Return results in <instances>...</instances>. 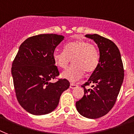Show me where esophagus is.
<instances>
[{"instance_id":"esophagus-1","label":"esophagus","mask_w":134,"mask_h":134,"mask_svg":"<svg viewBox=\"0 0 134 134\" xmlns=\"http://www.w3.org/2000/svg\"><path fill=\"white\" fill-rule=\"evenodd\" d=\"M77 87L76 84H74V83H71L70 84V88L71 89H74Z\"/></svg>"}]
</instances>
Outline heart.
Segmentation results:
<instances>
[{"mask_svg":"<svg viewBox=\"0 0 134 134\" xmlns=\"http://www.w3.org/2000/svg\"><path fill=\"white\" fill-rule=\"evenodd\" d=\"M54 63L60 68L65 69L72 60L74 65L62 73L65 79L76 81L82 78L84 71L91 74L96 69L99 61V54L94 45L82 40L69 42L64 46V52L54 51Z\"/></svg>","mask_w":134,"mask_h":134,"instance_id":"obj_1","label":"heart"}]
</instances>
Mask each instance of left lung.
Masks as SVG:
<instances>
[{"label": "left lung", "mask_w": 134, "mask_h": 134, "mask_svg": "<svg viewBox=\"0 0 134 134\" xmlns=\"http://www.w3.org/2000/svg\"><path fill=\"white\" fill-rule=\"evenodd\" d=\"M97 44L100 58L96 69L81 87L84 96L76 103L82 116L91 119L100 118L112 109L124 79L123 64L120 51L114 42L98 34H87ZM92 85L87 90L85 86Z\"/></svg>", "instance_id": "left-lung-1"}]
</instances>
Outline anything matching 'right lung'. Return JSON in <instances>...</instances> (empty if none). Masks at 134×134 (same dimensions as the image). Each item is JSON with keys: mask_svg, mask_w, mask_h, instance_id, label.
I'll return each instance as SVG.
<instances>
[{"mask_svg": "<svg viewBox=\"0 0 134 134\" xmlns=\"http://www.w3.org/2000/svg\"><path fill=\"white\" fill-rule=\"evenodd\" d=\"M64 38L54 34L29 37L20 44L13 61L12 74L17 100L33 115L53 111L62 93L69 87L67 79L50 82L59 75L52 55Z\"/></svg>", "mask_w": 134, "mask_h": 134, "instance_id": "add662e5", "label": "right lung"}]
</instances>
